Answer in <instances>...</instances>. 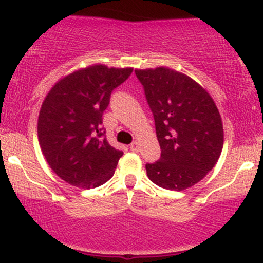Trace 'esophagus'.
<instances>
[{
	"label": "esophagus",
	"mask_w": 263,
	"mask_h": 263,
	"mask_svg": "<svg viewBox=\"0 0 263 263\" xmlns=\"http://www.w3.org/2000/svg\"><path fill=\"white\" fill-rule=\"evenodd\" d=\"M130 149L133 152H139L140 151V144L138 142H133L130 144Z\"/></svg>",
	"instance_id": "esophagus-1"
}]
</instances>
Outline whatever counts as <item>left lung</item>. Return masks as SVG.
<instances>
[{
    "label": "left lung",
    "mask_w": 263,
    "mask_h": 263,
    "mask_svg": "<svg viewBox=\"0 0 263 263\" xmlns=\"http://www.w3.org/2000/svg\"><path fill=\"white\" fill-rule=\"evenodd\" d=\"M156 123L161 158L145 164L152 182L182 191L201 181L218 162L224 133L215 102L202 86L167 68L135 69Z\"/></svg>",
    "instance_id": "1"
}]
</instances>
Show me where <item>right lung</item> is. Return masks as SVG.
<instances>
[{"mask_svg":"<svg viewBox=\"0 0 263 263\" xmlns=\"http://www.w3.org/2000/svg\"><path fill=\"white\" fill-rule=\"evenodd\" d=\"M132 72L92 64L61 78L45 96L37 139L50 168L69 185L93 189L112 177L123 152L105 138L102 114Z\"/></svg>","mask_w":263,"mask_h":263,"instance_id":"add662e5","label":"right lung"}]
</instances>
